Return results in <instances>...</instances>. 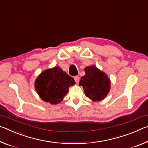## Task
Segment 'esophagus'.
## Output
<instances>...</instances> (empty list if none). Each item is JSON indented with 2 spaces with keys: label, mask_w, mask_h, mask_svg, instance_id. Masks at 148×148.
Listing matches in <instances>:
<instances>
[{
  "label": "esophagus",
  "mask_w": 148,
  "mask_h": 148,
  "mask_svg": "<svg viewBox=\"0 0 148 148\" xmlns=\"http://www.w3.org/2000/svg\"><path fill=\"white\" fill-rule=\"evenodd\" d=\"M74 79H75V81L76 83H79V80H80V77L79 76H75L74 77Z\"/></svg>",
  "instance_id": "esophagus-1"
}]
</instances>
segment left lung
I'll use <instances>...</instances> for the list:
<instances>
[{"mask_svg":"<svg viewBox=\"0 0 148 148\" xmlns=\"http://www.w3.org/2000/svg\"><path fill=\"white\" fill-rule=\"evenodd\" d=\"M86 75L81 77L79 84L83 86L85 95L93 101H100L105 98L110 89L108 76L95 66L87 67Z\"/></svg>","mask_w":148,"mask_h":148,"instance_id":"1","label":"left lung"}]
</instances>
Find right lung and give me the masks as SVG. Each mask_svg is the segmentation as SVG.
I'll list each match as a JSON object with an SVG mask.
<instances>
[{
    "instance_id": "1",
    "label": "right lung",
    "mask_w": 148,
    "mask_h": 148,
    "mask_svg": "<svg viewBox=\"0 0 148 148\" xmlns=\"http://www.w3.org/2000/svg\"><path fill=\"white\" fill-rule=\"evenodd\" d=\"M75 81L59 67L43 71L35 81V88L40 98L47 102L56 104L63 100L69 87Z\"/></svg>"
}]
</instances>
